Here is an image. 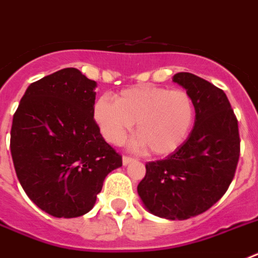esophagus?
I'll return each instance as SVG.
<instances>
[{"instance_id":"esophagus-1","label":"esophagus","mask_w":258,"mask_h":258,"mask_svg":"<svg viewBox=\"0 0 258 258\" xmlns=\"http://www.w3.org/2000/svg\"><path fill=\"white\" fill-rule=\"evenodd\" d=\"M132 161H134V158L130 156H123V158H122V162L124 166H126V165H128V163H131Z\"/></svg>"}]
</instances>
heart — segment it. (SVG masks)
Listing matches in <instances>:
<instances>
[{"mask_svg":"<svg viewBox=\"0 0 258 258\" xmlns=\"http://www.w3.org/2000/svg\"><path fill=\"white\" fill-rule=\"evenodd\" d=\"M93 118L111 144H122L136 123V145L157 156L176 151L191 132L195 105L183 89L138 86L123 89L115 101L101 96L93 105Z\"/></svg>","mask_w":258,"mask_h":258,"instance_id":"b5f03b06","label":"heart"}]
</instances>
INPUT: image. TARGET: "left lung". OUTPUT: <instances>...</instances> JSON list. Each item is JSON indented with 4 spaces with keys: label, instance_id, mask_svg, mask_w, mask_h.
<instances>
[{
    "label": "left lung",
    "instance_id": "8db88e82",
    "mask_svg": "<svg viewBox=\"0 0 258 258\" xmlns=\"http://www.w3.org/2000/svg\"><path fill=\"white\" fill-rule=\"evenodd\" d=\"M172 82L194 100V130L174 153L145 165L138 194L152 214L183 221L207 212L226 194L240 156V136L222 89L189 73L175 74Z\"/></svg>",
    "mask_w": 258,
    "mask_h": 258
}]
</instances>
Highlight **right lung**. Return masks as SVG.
<instances>
[{"mask_svg": "<svg viewBox=\"0 0 258 258\" xmlns=\"http://www.w3.org/2000/svg\"><path fill=\"white\" fill-rule=\"evenodd\" d=\"M96 82L63 69L32 83L13 118L10 151L24 192L57 218L88 213L104 179L122 166L93 119Z\"/></svg>", "mask_w": 258, "mask_h": 258, "instance_id": "1", "label": "right lung"}]
</instances>
